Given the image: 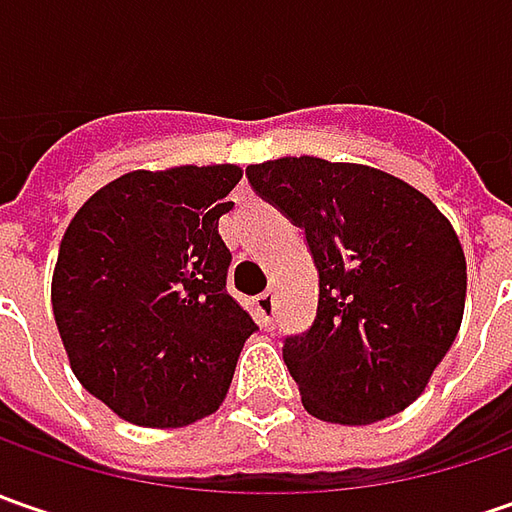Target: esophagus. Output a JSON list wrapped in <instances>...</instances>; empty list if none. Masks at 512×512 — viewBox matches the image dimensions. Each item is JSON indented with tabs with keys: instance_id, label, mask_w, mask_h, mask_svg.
I'll return each instance as SVG.
<instances>
[{
	"instance_id": "obj_1",
	"label": "esophagus",
	"mask_w": 512,
	"mask_h": 512,
	"mask_svg": "<svg viewBox=\"0 0 512 512\" xmlns=\"http://www.w3.org/2000/svg\"><path fill=\"white\" fill-rule=\"evenodd\" d=\"M253 305H256V316H259V322L270 325V322H273V310H276V296H273V290L259 293V296L253 299Z\"/></svg>"
}]
</instances>
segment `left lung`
<instances>
[{
    "instance_id": "8db88e82",
    "label": "left lung",
    "mask_w": 512,
    "mask_h": 512,
    "mask_svg": "<svg viewBox=\"0 0 512 512\" xmlns=\"http://www.w3.org/2000/svg\"><path fill=\"white\" fill-rule=\"evenodd\" d=\"M305 233L319 273L316 319L285 336L310 416L370 424L416 402L459 333L467 265L450 222L402 179L316 156L245 170Z\"/></svg>"
}]
</instances>
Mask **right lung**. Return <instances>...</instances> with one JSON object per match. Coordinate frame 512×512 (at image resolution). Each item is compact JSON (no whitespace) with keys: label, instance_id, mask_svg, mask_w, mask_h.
I'll return each mask as SVG.
<instances>
[{"label":"right lung","instance_id":"1","mask_svg":"<svg viewBox=\"0 0 512 512\" xmlns=\"http://www.w3.org/2000/svg\"><path fill=\"white\" fill-rule=\"evenodd\" d=\"M236 165L133 170L65 230L53 316L82 387L125 422L185 427L225 402L259 327L227 293L219 216Z\"/></svg>","mask_w":512,"mask_h":512}]
</instances>
